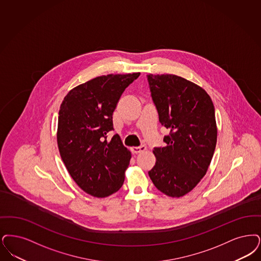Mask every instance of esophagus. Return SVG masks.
I'll list each match as a JSON object with an SVG mask.
<instances>
[{
  "label": "esophagus",
  "instance_id": "34e87169",
  "mask_svg": "<svg viewBox=\"0 0 261 261\" xmlns=\"http://www.w3.org/2000/svg\"><path fill=\"white\" fill-rule=\"evenodd\" d=\"M146 149V146H134V147H131V151H132L133 153H141V152H144Z\"/></svg>",
  "mask_w": 261,
  "mask_h": 261
}]
</instances>
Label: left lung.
<instances>
[{
    "label": "left lung",
    "mask_w": 261,
    "mask_h": 261,
    "mask_svg": "<svg viewBox=\"0 0 261 261\" xmlns=\"http://www.w3.org/2000/svg\"><path fill=\"white\" fill-rule=\"evenodd\" d=\"M161 125L170 130L163 147H154L156 162L148 172L155 188L181 197L207 173L217 145L215 107L197 84L176 74H147Z\"/></svg>",
    "instance_id": "obj_1"
}]
</instances>
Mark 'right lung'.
Segmentation results:
<instances>
[{
  "label": "right lung",
  "mask_w": 261,
  "mask_h": 261,
  "mask_svg": "<svg viewBox=\"0 0 261 261\" xmlns=\"http://www.w3.org/2000/svg\"><path fill=\"white\" fill-rule=\"evenodd\" d=\"M140 73L107 74L80 84L67 94L59 110L57 144L75 184L104 198L122 187L131 152L115 134L113 114L126 87Z\"/></svg>",
  "instance_id": "add662e5"
}]
</instances>
